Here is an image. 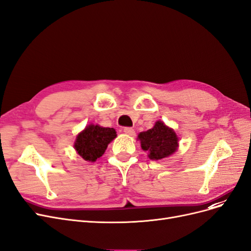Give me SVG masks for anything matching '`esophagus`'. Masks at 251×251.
Segmentation results:
<instances>
[{"mask_svg": "<svg viewBox=\"0 0 251 251\" xmlns=\"http://www.w3.org/2000/svg\"><path fill=\"white\" fill-rule=\"evenodd\" d=\"M123 131H124L126 134L130 135V136H133V135L135 134L134 129H133V128H131V127H125V128L123 129Z\"/></svg>", "mask_w": 251, "mask_h": 251, "instance_id": "obj_1", "label": "esophagus"}]
</instances>
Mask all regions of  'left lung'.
<instances>
[{
  "label": "left lung",
  "instance_id": "8db88e82",
  "mask_svg": "<svg viewBox=\"0 0 251 251\" xmlns=\"http://www.w3.org/2000/svg\"><path fill=\"white\" fill-rule=\"evenodd\" d=\"M141 147L149 153L151 159L158 160L172 155L178 147V137L173 129L166 127L163 122H156L152 129L138 134Z\"/></svg>",
  "mask_w": 251,
  "mask_h": 251
}]
</instances>
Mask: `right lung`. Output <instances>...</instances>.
I'll list each match as a JSON object with an SVG mask.
<instances>
[{"instance_id":"add662e5","label":"right lung","mask_w":251,"mask_h":251,"mask_svg":"<svg viewBox=\"0 0 251 251\" xmlns=\"http://www.w3.org/2000/svg\"><path fill=\"white\" fill-rule=\"evenodd\" d=\"M116 136L114 128L90 125L77 135L74 148L85 160L96 161L97 158L103 155L107 145Z\"/></svg>"}]
</instances>
